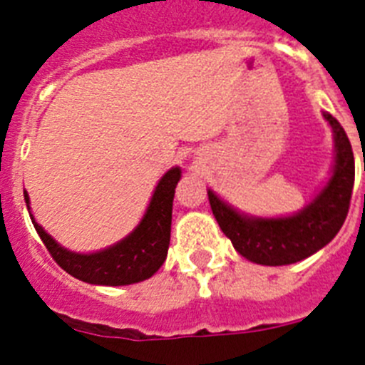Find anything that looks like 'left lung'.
I'll use <instances>...</instances> for the list:
<instances>
[{
	"label": "left lung",
	"instance_id": "left-lung-1",
	"mask_svg": "<svg viewBox=\"0 0 365 365\" xmlns=\"http://www.w3.org/2000/svg\"><path fill=\"white\" fill-rule=\"evenodd\" d=\"M324 117L334 131L333 177L299 214L278 219L247 217L208 190L212 212L222 234L247 259L269 267L291 265L325 247L346 221L354 185L353 148L340 122L329 113Z\"/></svg>",
	"mask_w": 365,
	"mask_h": 365
}]
</instances>
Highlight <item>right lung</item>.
<instances>
[{"label":"right lung","mask_w":365,"mask_h":365,"mask_svg":"<svg viewBox=\"0 0 365 365\" xmlns=\"http://www.w3.org/2000/svg\"><path fill=\"white\" fill-rule=\"evenodd\" d=\"M180 179L179 168H172L155 188L143 221L125 240L95 254L69 252L56 243L43 228L31 221L53 259L74 278L93 285H130L151 278L166 259L172 232V208L175 186ZM29 208V195L25 192Z\"/></svg>","instance_id":"right-lung-1"}]
</instances>
